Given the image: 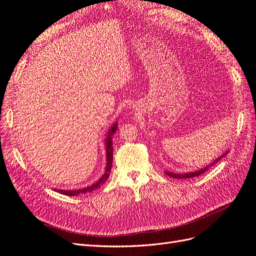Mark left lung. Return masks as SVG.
<instances>
[{
    "label": "left lung",
    "mask_w": 256,
    "mask_h": 256,
    "mask_svg": "<svg viewBox=\"0 0 256 256\" xmlns=\"http://www.w3.org/2000/svg\"><path fill=\"white\" fill-rule=\"evenodd\" d=\"M228 151H225L223 154H221L220 156H218V158H216V160H214L212 162H211L210 164H208L207 166H205V167H202V168H200V170H195V172H184V174H176V172H165V174H167V176H170V177H172V178H176V179H186V178H193V177H197V176H200V174H204L205 172L209 167H211L212 165H214L216 163H218V160H220L222 158H224L226 154H228Z\"/></svg>",
    "instance_id": "left-lung-1"
}]
</instances>
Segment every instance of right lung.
Wrapping results in <instances>:
<instances>
[{"instance_id":"obj_1","label":"right lung","mask_w":256,"mask_h":256,"mask_svg":"<svg viewBox=\"0 0 256 256\" xmlns=\"http://www.w3.org/2000/svg\"><path fill=\"white\" fill-rule=\"evenodd\" d=\"M116 128H118V122H114L112 128H109V130L107 132L106 138H105V148H106V168H105V172L103 176H102L96 184H92L91 186L84 188H79V190H56L54 191L59 192L63 195H68V196H77L80 194H84V193H89L96 190L98 188H100V186H103L106 180L109 177V174L112 172V156H114V149H112V136L116 133Z\"/></svg>"}]
</instances>
